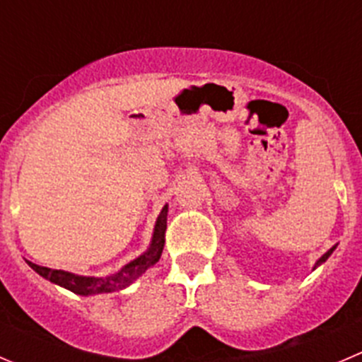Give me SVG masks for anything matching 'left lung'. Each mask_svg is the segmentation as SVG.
Instances as JSON below:
<instances>
[{"mask_svg":"<svg viewBox=\"0 0 362 362\" xmlns=\"http://www.w3.org/2000/svg\"><path fill=\"white\" fill-rule=\"evenodd\" d=\"M334 249H336V245H334V247H332V249H330V250H327V252H325V254H323V256H322V257H320V259H318V261H316L315 268H316V267H320V264H322V263H323V261H327V257H329V256H330V254H332V252H334Z\"/></svg>","mask_w":362,"mask_h":362,"instance_id":"8db88e82","label":"left lung"}]
</instances>
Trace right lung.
<instances>
[{"label":"right lung","mask_w":362,"mask_h":362,"mask_svg":"<svg viewBox=\"0 0 362 362\" xmlns=\"http://www.w3.org/2000/svg\"><path fill=\"white\" fill-rule=\"evenodd\" d=\"M167 213L168 206H163V209H161L160 216H158L156 220V226H154L153 240H151L149 249H147L142 256L136 257V259L124 264V267L120 268L119 272H115V274L105 275V277H87V275H76L71 274V272L53 270V268L40 267V264L32 263V261H28V264L40 275V277L54 282V284L72 291V293L83 295V297L124 290V288L129 286L132 282H135L147 268L156 264L158 259L161 257L165 245V230H167Z\"/></svg>","instance_id":"1"}]
</instances>
